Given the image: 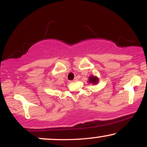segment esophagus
Segmentation results:
<instances>
[{
    "label": "esophagus",
    "mask_w": 147,
    "mask_h": 147,
    "mask_svg": "<svg viewBox=\"0 0 147 147\" xmlns=\"http://www.w3.org/2000/svg\"><path fill=\"white\" fill-rule=\"evenodd\" d=\"M77 79H74V80H72V81H71V82H70V83H74V82H77Z\"/></svg>",
    "instance_id": "1"
}]
</instances>
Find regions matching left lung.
I'll return each instance as SVG.
<instances>
[{
	"mask_svg": "<svg viewBox=\"0 0 147 147\" xmlns=\"http://www.w3.org/2000/svg\"><path fill=\"white\" fill-rule=\"evenodd\" d=\"M99 82V78L96 76L90 75V77H88V83L92 84L93 85H96V84H98Z\"/></svg>",
	"mask_w": 147,
	"mask_h": 147,
	"instance_id": "1",
	"label": "left lung"
}]
</instances>
